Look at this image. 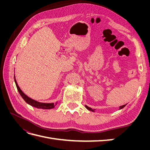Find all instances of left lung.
I'll use <instances>...</instances> for the list:
<instances>
[{"mask_svg":"<svg viewBox=\"0 0 150 150\" xmlns=\"http://www.w3.org/2000/svg\"><path fill=\"white\" fill-rule=\"evenodd\" d=\"M126 105V104H125V105H122V106H120V110H121V109H122L123 108H125V106ZM85 106H86V108L88 109V110H89V111H93V112H94V110H93L92 108H89V107H88V106H86V105H85Z\"/></svg>","mask_w":150,"mask_h":150,"instance_id":"1","label":"left lung"}]
</instances>
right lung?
<instances>
[{"label":"right lung","mask_w":150,"mask_h":150,"mask_svg":"<svg viewBox=\"0 0 150 150\" xmlns=\"http://www.w3.org/2000/svg\"><path fill=\"white\" fill-rule=\"evenodd\" d=\"M14 81L15 83L17 86V88L18 91H19V94H21V96H22V98L24 99V100L29 104H30V106L37 108H39V109H44V110H50V109H52L57 104V103L55 104L54 103H40L38 102L35 100H34V99H31L30 98L28 97L27 95H25L23 92L22 91V90L20 89V88L19 87V86L17 84V83L16 81V78L14 76Z\"/></svg>","instance_id":"1"}]
</instances>
